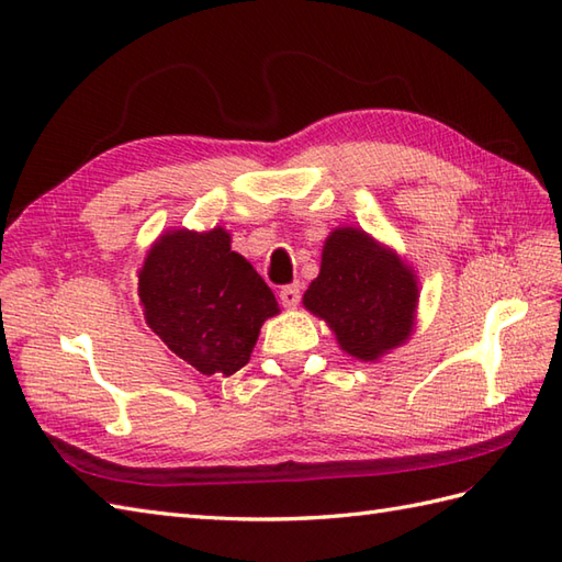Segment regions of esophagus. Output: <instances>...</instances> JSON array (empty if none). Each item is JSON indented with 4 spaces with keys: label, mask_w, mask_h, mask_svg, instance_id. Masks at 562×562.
Returning <instances> with one entry per match:
<instances>
[{
    "label": "esophagus",
    "mask_w": 562,
    "mask_h": 562,
    "mask_svg": "<svg viewBox=\"0 0 562 562\" xmlns=\"http://www.w3.org/2000/svg\"><path fill=\"white\" fill-rule=\"evenodd\" d=\"M299 299H302V286H299L296 282L294 284H286L280 290V302L284 308H296Z\"/></svg>",
    "instance_id": "obj_1"
}]
</instances>
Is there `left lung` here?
I'll list each match as a JSON object with an SVG mask.
<instances>
[{
	"mask_svg": "<svg viewBox=\"0 0 562 562\" xmlns=\"http://www.w3.org/2000/svg\"><path fill=\"white\" fill-rule=\"evenodd\" d=\"M419 284L414 270L363 229L337 227L325 239L318 278L304 306L330 325L347 355L375 361L409 340Z\"/></svg>",
	"mask_w": 562,
	"mask_h": 562,
	"instance_id": "left-lung-1",
	"label": "left lung"
}]
</instances>
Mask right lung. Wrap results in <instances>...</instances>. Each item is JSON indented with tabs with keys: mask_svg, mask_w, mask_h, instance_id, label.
I'll return each instance as SVG.
<instances>
[{
	"mask_svg": "<svg viewBox=\"0 0 562 562\" xmlns=\"http://www.w3.org/2000/svg\"><path fill=\"white\" fill-rule=\"evenodd\" d=\"M227 229H172L150 246L138 296L155 335L203 375H232L251 359L260 325L280 306Z\"/></svg>",
	"mask_w": 562,
	"mask_h": 562,
	"instance_id": "obj_1",
	"label": "right lung"
}]
</instances>
